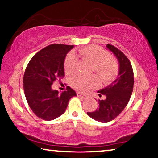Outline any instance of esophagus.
<instances>
[{"label": "esophagus", "instance_id": "1", "mask_svg": "<svg viewBox=\"0 0 158 158\" xmlns=\"http://www.w3.org/2000/svg\"><path fill=\"white\" fill-rule=\"evenodd\" d=\"M77 95L78 96V97H79L82 98V99H87V98H88V96H87V95H85V94H82L79 93V92H77Z\"/></svg>", "mask_w": 158, "mask_h": 158}]
</instances>
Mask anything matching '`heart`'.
I'll list each match as a JSON object with an SVG mask.
<instances>
[{"label": "heart", "mask_w": 158, "mask_h": 158, "mask_svg": "<svg viewBox=\"0 0 158 158\" xmlns=\"http://www.w3.org/2000/svg\"><path fill=\"white\" fill-rule=\"evenodd\" d=\"M79 55L81 59L93 63L92 70L95 71L102 82L108 83L114 80L118 73V64L107 50L98 45H89L81 48ZM77 59L73 54H69L64 60L65 73L71 74L75 71ZM70 84L74 89L81 92H88L99 85V79L96 76L85 77L75 76L70 80Z\"/></svg>", "instance_id": "1"}]
</instances>
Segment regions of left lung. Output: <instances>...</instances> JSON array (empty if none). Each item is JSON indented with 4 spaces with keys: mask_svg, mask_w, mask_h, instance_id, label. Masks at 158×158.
Segmentation results:
<instances>
[{
    "mask_svg": "<svg viewBox=\"0 0 158 158\" xmlns=\"http://www.w3.org/2000/svg\"><path fill=\"white\" fill-rule=\"evenodd\" d=\"M119 62V74L111 84L98 90L99 97L105 96L104 99H99V107L93 112H87L94 120L108 123L113 120L126 108L131 98L134 87V72L131 62L122 51L111 44H107Z\"/></svg>",
    "mask_w": 158,
    "mask_h": 158,
    "instance_id": "obj_1",
    "label": "left lung"
}]
</instances>
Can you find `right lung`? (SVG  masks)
I'll return each mask as SVG.
<instances>
[{"mask_svg":"<svg viewBox=\"0 0 158 158\" xmlns=\"http://www.w3.org/2000/svg\"><path fill=\"white\" fill-rule=\"evenodd\" d=\"M73 45L53 44L43 48L27 64L23 75V90L29 106L39 118L50 121L64 113L68 102L77 94L68 86L59 94L51 85L64 77V63Z\"/></svg>","mask_w":158,"mask_h":158,"instance_id":"right-lung-1","label":"right lung"}]
</instances>
